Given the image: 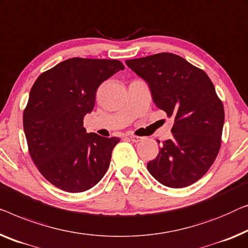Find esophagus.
I'll list each match as a JSON object with an SVG mask.
<instances>
[{
  "label": "esophagus",
  "instance_id": "1",
  "mask_svg": "<svg viewBox=\"0 0 248 248\" xmlns=\"http://www.w3.org/2000/svg\"><path fill=\"white\" fill-rule=\"evenodd\" d=\"M130 140H131V141H133V142H140V141H142V138H141V136L131 135L130 136Z\"/></svg>",
  "mask_w": 248,
  "mask_h": 248
}]
</instances>
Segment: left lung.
<instances>
[{"label": "left lung", "mask_w": 248, "mask_h": 248, "mask_svg": "<svg viewBox=\"0 0 248 248\" xmlns=\"http://www.w3.org/2000/svg\"><path fill=\"white\" fill-rule=\"evenodd\" d=\"M126 64L148 82L155 105L174 120L171 138L148 163L149 172L169 188L195 184L213 166L221 144L225 112L213 81L202 69L170 52Z\"/></svg>", "instance_id": "1"}]
</instances>
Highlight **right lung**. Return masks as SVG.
<instances>
[{"label":"right lung","instance_id":"add662e5","mask_svg":"<svg viewBox=\"0 0 248 248\" xmlns=\"http://www.w3.org/2000/svg\"><path fill=\"white\" fill-rule=\"evenodd\" d=\"M115 59L70 58L42 73L23 112L29 153L50 184L67 192L91 189L109 167L120 139L86 133L84 116L99 85L123 70Z\"/></svg>","mask_w":248,"mask_h":248}]
</instances>
